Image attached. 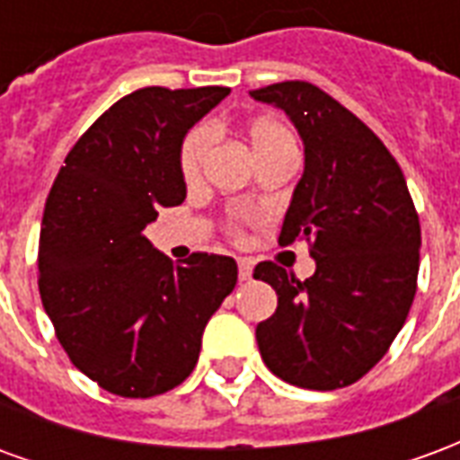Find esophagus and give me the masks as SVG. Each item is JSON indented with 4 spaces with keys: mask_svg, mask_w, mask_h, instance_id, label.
Returning <instances> with one entry per match:
<instances>
[{
    "mask_svg": "<svg viewBox=\"0 0 460 460\" xmlns=\"http://www.w3.org/2000/svg\"><path fill=\"white\" fill-rule=\"evenodd\" d=\"M251 273H253V266H251V261L241 259L239 261V280H251Z\"/></svg>",
    "mask_w": 460,
    "mask_h": 460,
    "instance_id": "esophagus-1",
    "label": "esophagus"
}]
</instances>
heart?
<instances>
[{"mask_svg": "<svg viewBox=\"0 0 460 460\" xmlns=\"http://www.w3.org/2000/svg\"><path fill=\"white\" fill-rule=\"evenodd\" d=\"M249 142L251 150L256 155V160L261 157H269V155H279V152L296 150V137L293 132L288 130V125H283L280 120H273V118H261V120H253L249 125ZM211 130L207 125H199L190 130V135L181 142L180 152V170L181 177L187 181H194L201 174V167H204V160L209 155L211 147ZM241 224H243V217H234L231 221V229L239 234Z\"/></svg>", "mask_w": 460, "mask_h": 460, "instance_id": "heart-1", "label": "heart"}]
</instances>
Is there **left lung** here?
<instances>
[{
    "mask_svg": "<svg viewBox=\"0 0 460 460\" xmlns=\"http://www.w3.org/2000/svg\"><path fill=\"white\" fill-rule=\"evenodd\" d=\"M251 95L286 111L305 147L279 241L310 243L315 273L298 280L263 261L279 308L259 323L263 362L288 385H355L386 355L414 303L421 226L402 167L385 142L332 95L283 81Z\"/></svg>",
    "mask_w": 460,
    "mask_h": 460,
    "instance_id": "8db88e82",
    "label": "left lung"
}]
</instances>
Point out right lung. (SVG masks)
<instances>
[{
	"mask_svg": "<svg viewBox=\"0 0 460 460\" xmlns=\"http://www.w3.org/2000/svg\"><path fill=\"white\" fill-rule=\"evenodd\" d=\"M229 88H140L113 103L66 155L46 199L39 293L56 338L105 392L147 399L181 385L201 332L236 286V261L152 249L145 226L187 197L181 140Z\"/></svg>",
	"mask_w": 460,
	"mask_h": 460,
	"instance_id": "add662e5",
	"label": "right lung"
}]
</instances>
